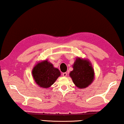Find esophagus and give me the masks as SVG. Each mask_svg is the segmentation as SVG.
<instances>
[{
    "mask_svg": "<svg viewBox=\"0 0 124 124\" xmlns=\"http://www.w3.org/2000/svg\"><path fill=\"white\" fill-rule=\"evenodd\" d=\"M67 75H68V74H67V73H62V75L64 76V77H66V76H67Z\"/></svg>",
    "mask_w": 124,
    "mask_h": 124,
    "instance_id": "esophagus-1",
    "label": "esophagus"
}]
</instances>
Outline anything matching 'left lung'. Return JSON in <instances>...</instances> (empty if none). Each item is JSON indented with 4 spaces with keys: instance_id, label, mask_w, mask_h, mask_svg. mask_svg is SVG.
<instances>
[{
    "instance_id": "obj_1",
    "label": "left lung",
    "mask_w": 124,
    "mask_h": 124,
    "mask_svg": "<svg viewBox=\"0 0 124 124\" xmlns=\"http://www.w3.org/2000/svg\"><path fill=\"white\" fill-rule=\"evenodd\" d=\"M70 76L73 83L79 88H85L92 83L94 71L89 62L78 58L73 65V70Z\"/></svg>"
}]
</instances>
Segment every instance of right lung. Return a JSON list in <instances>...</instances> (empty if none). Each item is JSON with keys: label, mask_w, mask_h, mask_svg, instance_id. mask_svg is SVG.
Masks as SVG:
<instances>
[{"label": "right lung", "mask_w": 124, "mask_h": 124, "mask_svg": "<svg viewBox=\"0 0 124 124\" xmlns=\"http://www.w3.org/2000/svg\"><path fill=\"white\" fill-rule=\"evenodd\" d=\"M34 79L39 86L47 88L55 83L60 75V72L47 60L39 62L32 71Z\"/></svg>", "instance_id": "obj_1"}]
</instances>
